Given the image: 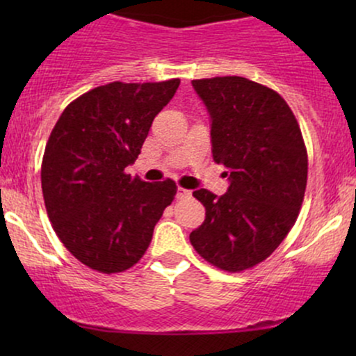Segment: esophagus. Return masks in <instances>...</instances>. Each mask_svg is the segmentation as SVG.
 <instances>
[{
  "instance_id": "obj_1",
  "label": "esophagus",
  "mask_w": 356,
  "mask_h": 356,
  "mask_svg": "<svg viewBox=\"0 0 356 356\" xmlns=\"http://www.w3.org/2000/svg\"><path fill=\"white\" fill-rule=\"evenodd\" d=\"M192 192L189 189H184V187H177V194H175V197L177 199H187L191 197Z\"/></svg>"
}]
</instances>
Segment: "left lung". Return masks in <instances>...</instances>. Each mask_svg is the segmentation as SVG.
<instances>
[{
	"mask_svg": "<svg viewBox=\"0 0 356 356\" xmlns=\"http://www.w3.org/2000/svg\"><path fill=\"white\" fill-rule=\"evenodd\" d=\"M211 118L212 159L227 169L229 187L218 197H194L206 220L189 239L207 263L243 271L271 256L301 209L308 155L300 125L275 90L243 76L192 80Z\"/></svg>",
	"mask_w": 356,
	"mask_h": 356,
	"instance_id": "obj_1",
	"label": "left lung"
}]
</instances>
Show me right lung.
I'll list each match as a JSON object with an SVG mask.
<instances>
[{
  "label": "right lung",
  "mask_w": 356,
  "mask_h": 356,
  "mask_svg": "<svg viewBox=\"0 0 356 356\" xmlns=\"http://www.w3.org/2000/svg\"><path fill=\"white\" fill-rule=\"evenodd\" d=\"M181 80L102 85L63 110L48 138L42 189L53 229L85 266L122 273L144 256L175 182L125 174Z\"/></svg>",
  "instance_id": "1"
}]
</instances>
